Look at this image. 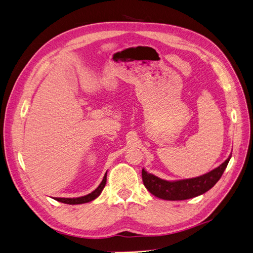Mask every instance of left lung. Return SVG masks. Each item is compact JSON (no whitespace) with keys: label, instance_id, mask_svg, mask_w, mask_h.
Segmentation results:
<instances>
[{"label":"left lung","instance_id":"8db88e82","mask_svg":"<svg viewBox=\"0 0 253 253\" xmlns=\"http://www.w3.org/2000/svg\"><path fill=\"white\" fill-rule=\"evenodd\" d=\"M231 155L216 169L195 178L168 181L142 169V181L150 193L166 201H183L202 195L210 190L223 175Z\"/></svg>","mask_w":253,"mask_h":253}]
</instances>
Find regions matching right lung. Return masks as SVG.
Returning <instances> with one entry per match:
<instances>
[{
    "label": "right lung",
    "mask_w": 253,
    "mask_h": 253,
    "mask_svg": "<svg viewBox=\"0 0 253 253\" xmlns=\"http://www.w3.org/2000/svg\"><path fill=\"white\" fill-rule=\"evenodd\" d=\"M106 183V173L104 175V177L101 181L100 185L98 186L97 189H95L93 192L85 195V196H81V197H76V198H62V197H55V200L60 202V203H64V204H68V205H79V204H85L88 202L94 201L95 198H97L100 193L102 192L103 188L105 187Z\"/></svg>",
    "instance_id": "add662e5"
}]
</instances>
